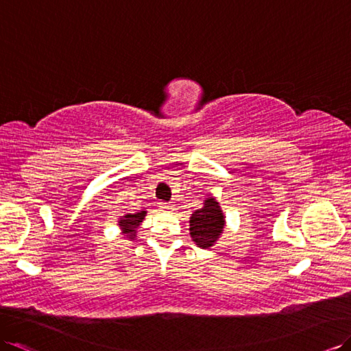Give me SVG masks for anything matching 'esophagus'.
Instances as JSON below:
<instances>
[{"label": "esophagus", "mask_w": 351, "mask_h": 351, "mask_svg": "<svg viewBox=\"0 0 351 351\" xmlns=\"http://www.w3.org/2000/svg\"><path fill=\"white\" fill-rule=\"evenodd\" d=\"M159 207H160L162 210H169V208H171V205H169L168 202H164V201H160V202H159Z\"/></svg>", "instance_id": "1"}]
</instances>
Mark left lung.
Listing matches in <instances>:
<instances>
[{"label":"left lung","instance_id":"obj_1","mask_svg":"<svg viewBox=\"0 0 351 351\" xmlns=\"http://www.w3.org/2000/svg\"><path fill=\"white\" fill-rule=\"evenodd\" d=\"M223 225L225 217L219 204L213 198H207L204 207L196 210L191 217V235L196 245L208 249L221 234Z\"/></svg>","mask_w":351,"mask_h":351}]
</instances>
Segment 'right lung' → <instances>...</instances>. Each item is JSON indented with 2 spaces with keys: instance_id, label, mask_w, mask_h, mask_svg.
<instances>
[{
  "instance_id": "right-lung-1",
  "label": "right lung",
  "mask_w": 351,
  "mask_h": 351,
  "mask_svg": "<svg viewBox=\"0 0 351 351\" xmlns=\"http://www.w3.org/2000/svg\"><path fill=\"white\" fill-rule=\"evenodd\" d=\"M144 216H146V211H140V213H135V215H126L121 221H119V225H121L125 230V234H135V228L138 226Z\"/></svg>"
}]
</instances>
